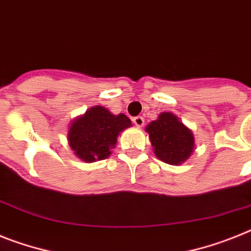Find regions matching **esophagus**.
Wrapping results in <instances>:
<instances>
[{"label": "esophagus", "instance_id": "1", "mask_svg": "<svg viewBox=\"0 0 251 251\" xmlns=\"http://www.w3.org/2000/svg\"><path fill=\"white\" fill-rule=\"evenodd\" d=\"M132 122H134L138 127H142V126L144 125V119H143L142 116H136V117L132 119Z\"/></svg>", "mask_w": 251, "mask_h": 251}]
</instances>
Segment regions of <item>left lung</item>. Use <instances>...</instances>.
<instances>
[{"mask_svg":"<svg viewBox=\"0 0 251 251\" xmlns=\"http://www.w3.org/2000/svg\"><path fill=\"white\" fill-rule=\"evenodd\" d=\"M145 130L155 155L168 165H180L193 153V132L172 113H161L158 120L151 121Z\"/></svg>","mask_w":251,"mask_h":251,"instance_id":"obj_1","label":"left lung"}]
</instances>
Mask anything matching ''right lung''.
Returning <instances> with one entry per match:
<instances>
[{"mask_svg":"<svg viewBox=\"0 0 251 251\" xmlns=\"http://www.w3.org/2000/svg\"><path fill=\"white\" fill-rule=\"evenodd\" d=\"M131 126L125 115H112L104 107L96 106L73 122L69 144L75 154L85 162L104 159L111 154L120 132Z\"/></svg>","mask_w":251,"mask_h":251,"instance_id":"add662e5","label":"right lung"}]
</instances>
